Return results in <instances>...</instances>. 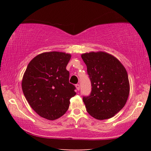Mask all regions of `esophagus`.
I'll list each match as a JSON object with an SVG mask.
<instances>
[{"instance_id": "34e87169", "label": "esophagus", "mask_w": 151, "mask_h": 151, "mask_svg": "<svg viewBox=\"0 0 151 151\" xmlns=\"http://www.w3.org/2000/svg\"><path fill=\"white\" fill-rule=\"evenodd\" d=\"M76 89H77V91H79L80 90V85H79L78 84H76Z\"/></svg>"}]
</instances>
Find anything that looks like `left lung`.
<instances>
[{"label":"left lung","instance_id":"obj_1","mask_svg":"<svg viewBox=\"0 0 151 151\" xmlns=\"http://www.w3.org/2000/svg\"><path fill=\"white\" fill-rule=\"evenodd\" d=\"M91 83V92L83 96L86 111L94 119H110L123 108L129 94L128 74L121 62L104 52L83 54Z\"/></svg>","mask_w":151,"mask_h":151}]
</instances>
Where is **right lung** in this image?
Returning <instances> with one entry per match:
<instances>
[{
  "mask_svg": "<svg viewBox=\"0 0 151 151\" xmlns=\"http://www.w3.org/2000/svg\"><path fill=\"white\" fill-rule=\"evenodd\" d=\"M71 55L48 52L35 57L27 66L22 88L30 106L48 120H55L67 111L70 99L76 94L66 69Z\"/></svg>",
  "mask_w": 151,
  "mask_h": 151,
  "instance_id": "add662e5",
  "label": "right lung"
}]
</instances>
